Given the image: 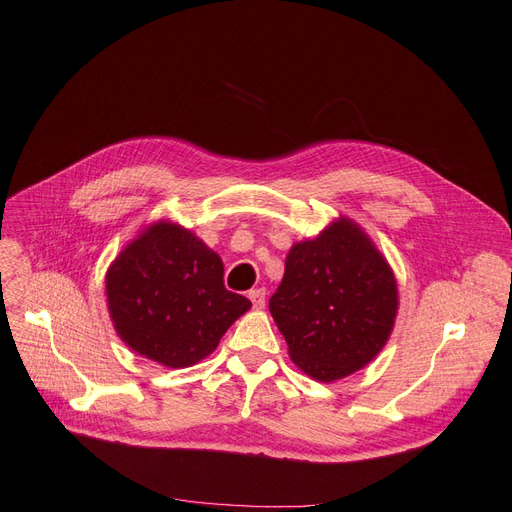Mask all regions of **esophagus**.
I'll list each match as a JSON object with an SVG mask.
<instances>
[{"label": "esophagus", "instance_id": "obj_1", "mask_svg": "<svg viewBox=\"0 0 512 512\" xmlns=\"http://www.w3.org/2000/svg\"><path fill=\"white\" fill-rule=\"evenodd\" d=\"M249 299H251L255 309H263V305H265V291H263V288H255V291H249Z\"/></svg>", "mask_w": 512, "mask_h": 512}]
</instances>
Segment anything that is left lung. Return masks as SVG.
<instances>
[{
    "instance_id": "left-lung-1",
    "label": "left lung",
    "mask_w": 512,
    "mask_h": 512,
    "mask_svg": "<svg viewBox=\"0 0 512 512\" xmlns=\"http://www.w3.org/2000/svg\"><path fill=\"white\" fill-rule=\"evenodd\" d=\"M397 309L389 261L345 215L316 238L293 244L270 299L288 355L320 383H335L368 366L387 345Z\"/></svg>"
}]
</instances>
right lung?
<instances>
[{"label":"right lung","mask_w":512,"mask_h":512,"mask_svg":"<svg viewBox=\"0 0 512 512\" xmlns=\"http://www.w3.org/2000/svg\"><path fill=\"white\" fill-rule=\"evenodd\" d=\"M106 305L119 339L165 368L211 355L251 301L224 286V261L177 221L148 224L108 265Z\"/></svg>","instance_id":"obj_1"}]
</instances>
